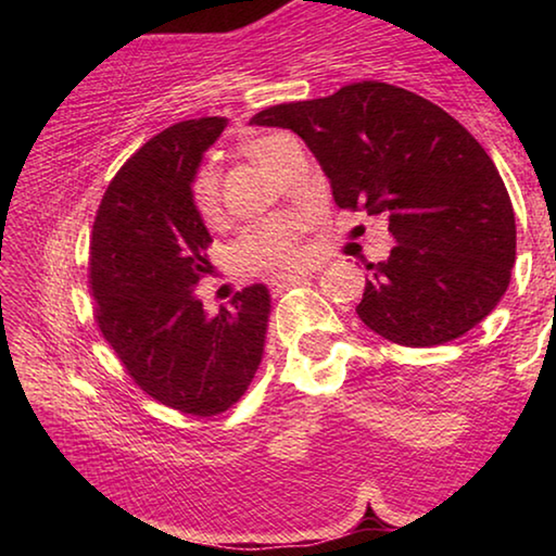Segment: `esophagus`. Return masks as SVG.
Listing matches in <instances>:
<instances>
[{
    "label": "esophagus",
    "instance_id": "esophagus-1",
    "mask_svg": "<svg viewBox=\"0 0 556 556\" xmlns=\"http://www.w3.org/2000/svg\"><path fill=\"white\" fill-rule=\"evenodd\" d=\"M308 271H291V275H279L271 279V291H285L289 287H296L301 281H306Z\"/></svg>",
    "mask_w": 556,
    "mask_h": 556
}]
</instances>
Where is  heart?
<instances>
[{"label":"heart","instance_id":"1","mask_svg":"<svg viewBox=\"0 0 556 556\" xmlns=\"http://www.w3.org/2000/svg\"><path fill=\"white\" fill-rule=\"evenodd\" d=\"M279 137H260L242 144V154L260 166L269 164ZM191 208L203 223H215L220 215V193L218 184L211 172H201L191 184ZM299 255L296 250V225L291 220H275L244 235L235 244V262L250 271L275 269L279 265H289Z\"/></svg>","mask_w":556,"mask_h":556}]
</instances>
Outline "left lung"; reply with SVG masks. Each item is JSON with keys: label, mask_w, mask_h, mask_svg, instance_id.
Segmentation results:
<instances>
[{"label": "left lung", "mask_w": 556, "mask_h": 556, "mask_svg": "<svg viewBox=\"0 0 556 556\" xmlns=\"http://www.w3.org/2000/svg\"><path fill=\"white\" fill-rule=\"evenodd\" d=\"M291 129L338 208L384 215L390 257L365 281L361 321L407 348L444 345L493 312L515 265V213L493 159L448 112L378 80L257 112Z\"/></svg>", "instance_id": "8db88e82"}]
</instances>
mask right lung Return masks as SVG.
Returning <instances> with one entry per match:
<instances>
[{"instance_id":"1","label":"right lung","mask_w":556,"mask_h":556,"mask_svg":"<svg viewBox=\"0 0 556 556\" xmlns=\"http://www.w3.org/2000/svg\"><path fill=\"white\" fill-rule=\"evenodd\" d=\"M225 117L159 131L112 178L92 223L90 291L102 338L149 397L193 417L230 409L260 368L269 291L252 285L208 316L195 287L211 269L191 184Z\"/></svg>"}]
</instances>
